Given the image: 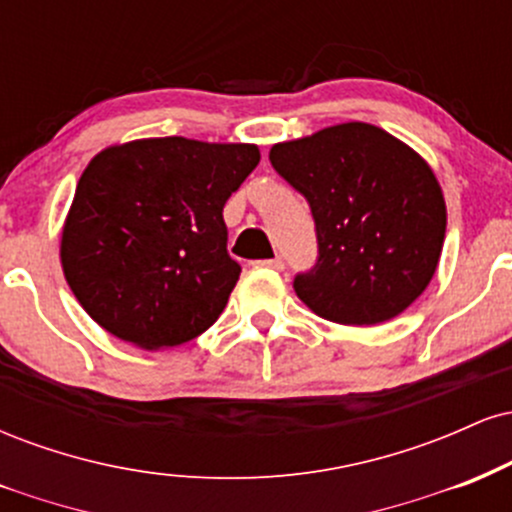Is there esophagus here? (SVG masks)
Instances as JSON below:
<instances>
[{
  "instance_id": "1",
  "label": "esophagus",
  "mask_w": 512,
  "mask_h": 512,
  "mask_svg": "<svg viewBox=\"0 0 512 512\" xmlns=\"http://www.w3.org/2000/svg\"><path fill=\"white\" fill-rule=\"evenodd\" d=\"M257 267L272 269V272H284V262H281L279 257H274V260H260V262H257Z\"/></svg>"
}]
</instances>
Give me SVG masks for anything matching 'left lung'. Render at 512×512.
<instances>
[{
    "label": "left lung",
    "mask_w": 512,
    "mask_h": 512,
    "mask_svg": "<svg viewBox=\"0 0 512 512\" xmlns=\"http://www.w3.org/2000/svg\"><path fill=\"white\" fill-rule=\"evenodd\" d=\"M276 173L313 209L317 257L298 298L339 325H380L436 274L445 199L433 168L385 129L342 122L269 151Z\"/></svg>",
    "instance_id": "obj_1"
}]
</instances>
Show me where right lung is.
<instances>
[{"instance_id":"obj_1","label":"right lung","mask_w":512,"mask_h":512,"mask_svg":"<svg viewBox=\"0 0 512 512\" xmlns=\"http://www.w3.org/2000/svg\"><path fill=\"white\" fill-rule=\"evenodd\" d=\"M260 163L255 144L134 139L91 158L62 226L69 289L105 332L158 351L207 332L240 264L223 204Z\"/></svg>"}]
</instances>
